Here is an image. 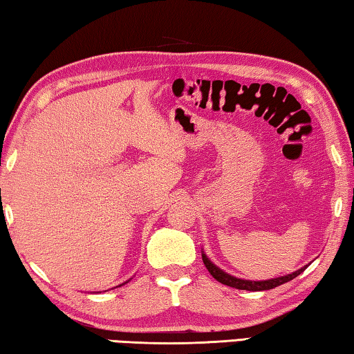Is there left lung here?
Instances as JSON below:
<instances>
[{"instance_id":"8db88e82","label":"left lung","mask_w":354,"mask_h":354,"mask_svg":"<svg viewBox=\"0 0 354 354\" xmlns=\"http://www.w3.org/2000/svg\"><path fill=\"white\" fill-rule=\"evenodd\" d=\"M203 261L205 264V268L210 272V275L214 277L215 280H218L220 283L223 285H227L231 288H236V290H247V291H266V290H272V288L275 286H280L286 283V281H290L292 279H296L299 274H302L304 270L307 269V266H304L296 272H292V274H288V275H281V277H277V279H269V280H243V279H237V277L230 275L227 272L221 270L218 266H215L212 261L207 258V254L203 252Z\"/></svg>"}]
</instances>
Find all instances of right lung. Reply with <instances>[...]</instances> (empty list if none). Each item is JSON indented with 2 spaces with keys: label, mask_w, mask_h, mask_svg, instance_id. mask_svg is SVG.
<instances>
[{
  "label": "right lung",
  "mask_w": 354,
  "mask_h": 354,
  "mask_svg": "<svg viewBox=\"0 0 354 354\" xmlns=\"http://www.w3.org/2000/svg\"><path fill=\"white\" fill-rule=\"evenodd\" d=\"M124 283H127V281H124ZM120 286H122V285H120Z\"/></svg>",
  "instance_id": "1"
}]
</instances>
